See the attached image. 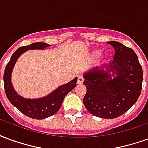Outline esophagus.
Wrapping results in <instances>:
<instances>
[{
	"instance_id": "34e87169",
	"label": "esophagus",
	"mask_w": 148,
	"mask_h": 148,
	"mask_svg": "<svg viewBox=\"0 0 148 148\" xmlns=\"http://www.w3.org/2000/svg\"><path fill=\"white\" fill-rule=\"evenodd\" d=\"M84 82V77L83 76H82V75H79L78 77H77V83L78 84H82Z\"/></svg>"
}]
</instances>
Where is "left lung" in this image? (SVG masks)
I'll use <instances>...</instances> for the list:
<instances>
[{
    "instance_id": "obj_1",
    "label": "left lung",
    "mask_w": 148,
    "mask_h": 148,
    "mask_svg": "<svg viewBox=\"0 0 148 148\" xmlns=\"http://www.w3.org/2000/svg\"><path fill=\"white\" fill-rule=\"evenodd\" d=\"M107 42L115 49L113 60L106 71L97 68L84 74L86 93L83 103L95 116L113 119L137 101L142 90L143 70L132 49L121 42Z\"/></svg>"
}]
</instances>
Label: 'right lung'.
Instances as JSON below:
<instances>
[{"mask_svg": "<svg viewBox=\"0 0 148 148\" xmlns=\"http://www.w3.org/2000/svg\"><path fill=\"white\" fill-rule=\"evenodd\" d=\"M48 46L49 44L45 42H35L30 45L19 47L12 55L10 61L6 65L4 73L5 93L9 101L25 116L36 120L45 119L55 114L60 109L66 95L69 92H71L77 85L76 82L77 78L75 77L74 80L68 82L67 84L58 87L57 90L49 94L48 96L39 99H24L16 93L12 86L11 74L17 58L27 50H42Z\"/></svg>", "mask_w": 148, "mask_h": 148, "instance_id": "obj_1", "label": "right lung"}]
</instances>
